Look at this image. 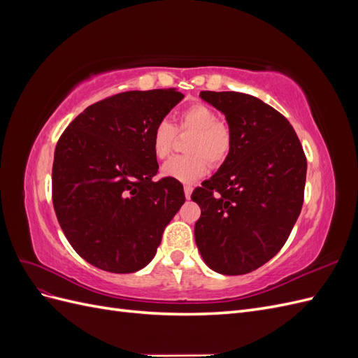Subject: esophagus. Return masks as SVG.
Wrapping results in <instances>:
<instances>
[{
	"label": "esophagus",
	"instance_id": "34e87169",
	"mask_svg": "<svg viewBox=\"0 0 358 358\" xmlns=\"http://www.w3.org/2000/svg\"><path fill=\"white\" fill-rule=\"evenodd\" d=\"M183 191H185V197L189 200V199H191V194H192V187L185 185V188H183Z\"/></svg>",
	"mask_w": 358,
	"mask_h": 358
}]
</instances>
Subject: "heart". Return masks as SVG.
Instances as JSON below:
<instances>
[{
  "label": "heart",
  "instance_id": "b5f03b06",
  "mask_svg": "<svg viewBox=\"0 0 358 358\" xmlns=\"http://www.w3.org/2000/svg\"><path fill=\"white\" fill-rule=\"evenodd\" d=\"M176 129L194 131L187 146L189 155H180L167 161L161 169V175L164 178L192 183L208 173L209 166L206 159L212 166H220L230 154L233 145L231 129L220 121L218 115L209 106L196 103L187 107L179 115ZM175 136V128L169 122L157 124L152 133V152L158 159H166L171 154Z\"/></svg>",
  "mask_w": 358,
  "mask_h": 358
}]
</instances>
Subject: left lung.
Here are the masks:
<instances>
[{"label":"left lung","mask_w":358,"mask_h":358,"mask_svg":"<svg viewBox=\"0 0 358 358\" xmlns=\"http://www.w3.org/2000/svg\"><path fill=\"white\" fill-rule=\"evenodd\" d=\"M225 115L233 145L218 171L194 189L199 251L215 272L245 275L287 242L305 196L306 157L294 128L272 106L242 92L201 91Z\"/></svg>","instance_id":"1"}]
</instances>
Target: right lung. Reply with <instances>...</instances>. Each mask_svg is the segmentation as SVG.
I'll return each instance as SVG.
<instances>
[{
  "mask_svg": "<svg viewBox=\"0 0 358 358\" xmlns=\"http://www.w3.org/2000/svg\"><path fill=\"white\" fill-rule=\"evenodd\" d=\"M182 99L175 88L116 94L86 107L59 137L53 208L67 241L90 264L133 273L155 257L185 194L175 179L154 180L152 133Z\"/></svg>",
  "mask_w": 358,
  "mask_h": 358,
  "instance_id": "obj_1",
  "label": "right lung"
}]
</instances>
